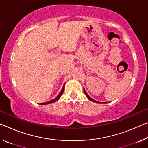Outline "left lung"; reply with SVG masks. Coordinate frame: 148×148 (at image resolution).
Masks as SVG:
<instances>
[{"label": "left lung", "instance_id": "1", "mask_svg": "<svg viewBox=\"0 0 148 148\" xmlns=\"http://www.w3.org/2000/svg\"><path fill=\"white\" fill-rule=\"evenodd\" d=\"M84 93H85V95H86V96H87V98H88V99H89V100H90V101H92V102H96V103H102V102H97V101H95V100H93V99H92V98H91V97H90L89 96V95H88V94H87V92H86V90H85V89H84ZM103 103H104V104H106V102H103Z\"/></svg>", "mask_w": 148, "mask_h": 148}]
</instances>
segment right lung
<instances>
[{"mask_svg":"<svg viewBox=\"0 0 148 148\" xmlns=\"http://www.w3.org/2000/svg\"><path fill=\"white\" fill-rule=\"evenodd\" d=\"M64 90V87L63 86V87H62V90L61 91V92H59V95L56 97V99H53V100H51V101H48V102H45V103H41L40 104H42V105H43V104H50V103H53V102H55L57 101H58V100L60 99V97H61V96L62 95V94L63 93Z\"/></svg>","mask_w":148,"mask_h":148,"instance_id":"add662e5","label":"right lung"}]
</instances>
